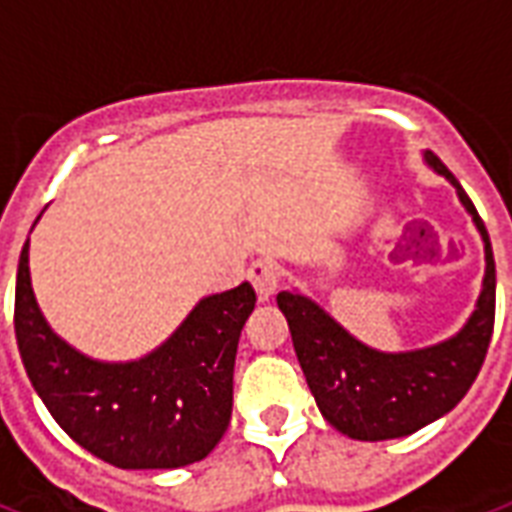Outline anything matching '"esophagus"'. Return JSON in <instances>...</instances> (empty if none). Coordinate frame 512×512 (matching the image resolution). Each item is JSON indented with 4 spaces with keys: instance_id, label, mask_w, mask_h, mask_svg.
I'll return each mask as SVG.
<instances>
[{
    "instance_id": "esophagus-1",
    "label": "esophagus",
    "mask_w": 512,
    "mask_h": 512,
    "mask_svg": "<svg viewBox=\"0 0 512 512\" xmlns=\"http://www.w3.org/2000/svg\"><path fill=\"white\" fill-rule=\"evenodd\" d=\"M246 279L252 282V288H255L257 299L268 301L279 288V271L277 266L271 263V260H255L249 271H246Z\"/></svg>"
}]
</instances>
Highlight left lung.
<instances>
[{
    "mask_svg": "<svg viewBox=\"0 0 512 512\" xmlns=\"http://www.w3.org/2000/svg\"><path fill=\"white\" fill-rule=\"evenodd\" d=\"M425 161L450 180L472 213L485 244V279L477 310L461 332L430 348L381 354L345 332L329 312L301 293L282 290L277 304L288 318L293 348L326 422L359 441L400 439L444 417L469 392L488 354L496 312V266L480 213L439 156Z\"/></svg>",
    "mask_w": 512,
    "mask_h": 512,
    "instance_id": "left-lung-1",
    "label": "left lung"
}]
</instances>
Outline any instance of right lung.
Instances as JSON below:
<instances>
[{
  "mask_svg": "<svg viewBox=\"0 0 512 512\" xmlns=\"http://www.w3.org/2000/svg\"><path fill=\"white\" fill-rule=\"evenodd\" d=\"M249 282L202 299L178 332L136 362H95L51 332L18 257L16 340L49 414L95 458L117 469H178L219 444L233 414L238 337L255 310Z\"/></svg>",
  "mask_w": 512,
  "mask_h": 512,
  "instance_id": "add662e5",
  "label": "right lung"
}]
</instances>
